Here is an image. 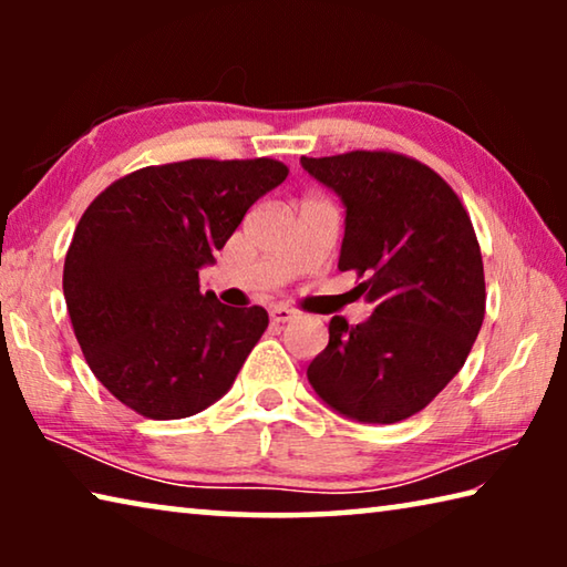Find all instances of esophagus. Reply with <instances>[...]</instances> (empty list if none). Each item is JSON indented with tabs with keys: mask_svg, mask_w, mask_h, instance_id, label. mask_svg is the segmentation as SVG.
Returning <instances> with one entry per match:
<instances>
[{
	"mask_svg": "<svg viewBox=\"0 0 567 567\" xmlns=\"http://www.w3.org/2000/svg\"><path fill=\"white\" fill-rule=\"evenodd\" d=\"M292 318H295V310H290V307H285V305H277L270 310V320L275 324H285V322H290Z\"/></svg>",
	"mask_w": 567,
	"mask_h": 567,
	"instance_id": "esophagus-1",
	"label": "esophagus"
}]
</instances>
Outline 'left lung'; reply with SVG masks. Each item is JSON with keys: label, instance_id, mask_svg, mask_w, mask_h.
I'll list each match as a JSON object with an SVG mask.
<instances>
[{"label": "left lung", "instance_id": "8db88e82", "mask_svg": "<svg viewBox=\"0 0 567 567\" xmlns=\"http://www.w3.org/2000/svg\"><path fill=\"white\" fill-rule=\"evenodd\" d=\"M344 203L338 267L375 305L364 322L330 320L307 380L358 422H400L427 408L463 368L485 318L483 255L455 189L388 150L302 157Z\"/></svg>", "mask_w": 567, "mask_h": 567}]
</instances>
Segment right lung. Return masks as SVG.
I'll use <instances>...</instances> for the list:
<instances>
[{"label":"right lung","mask_w":567,"mask_h":567,"mask_svg":"<svg viewBox=\"0 0 567 567\" xmlns=\"http://www.w3.org/2000/svg\"><path fill=\"white\" fill-rule=\"evenodd\" d=\"M287 172L270 157L169 162L114 179L84 209L64 300L84 360L122 405L179 420L233 388L270 320L199 292V267Z\"/></svg>","instance_id":"1"}]
</instances>
